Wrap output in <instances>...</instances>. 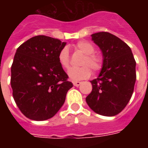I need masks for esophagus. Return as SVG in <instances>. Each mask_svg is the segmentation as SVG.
Listing matches in <instances>:
<instances>
[{"mask_svg":"<svg viewBox=\"0 0 148 148\" xmlns=\"http://www.w3.org/2000/svg\"><path fill=\"white\" fill-rule=\"evenodd\" d=\"M82 82H74V86H79Z\"/></svg>","mask_w":148,"mask_h":148,"instance_id":"1","label":"esophagus"}]
</instances>
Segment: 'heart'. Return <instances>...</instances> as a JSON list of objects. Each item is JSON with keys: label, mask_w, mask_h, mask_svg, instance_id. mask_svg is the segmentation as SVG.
Returning <instances> with one entry per match:
<instances>
[{"label": "heart", "mask_w": 148, "mask_h": 148, "mask_svg": "<svg viewBox=\"0 0 148 148\" xmlns=\"http://www.w3.org/2000/svg\"><path fill=\"white\" fill-rule=\"evenodd\" d=\"M75 48L85 55V57L81 62L82 66L71 68L68 71V76L73 81L82 80L88 78L91 75V70L93 72H98L103 67L104 58L101 55L94 53L95 48L90 42L87 41H79L75 44ZM59 64L63 69L67 70L70 67V54L66 47H64L59 51L58 55Z\"/></svg>", "instance_id": "heart-1"}]
</instances>
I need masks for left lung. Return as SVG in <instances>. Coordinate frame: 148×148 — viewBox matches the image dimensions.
Masks as SVG:
<instances>
[{"instance_id": "obj_1", "label": "left lung", "mask_w": 148, "mask_h": 148, "mask_svg": "<svg viewBox=\"0 0 148 148\" xmlns=\"http://www.w3.org/2000/svg\"><path fill=\"white\" fill-rule=\"evenodd\" d=\"M102 52L104 65L96 79L90 81L92 92L88 106L96 113L113 116L129 102L136 83V61L128 46L114 35L101 32L91 35Z\"/></svg>"}]
</instances>
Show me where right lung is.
Masks as SVG:
<instances>
[{"label":"right lung","instance_id":"right-lung-1","mask_svg":"<svg viewBox=\"0 0 148 148\" xmlns=\"http://www.w3.org/2000/svg\"><path fill=\"white\" fill-rule=\"evenodd\" d=\"M66 42L36 36L16 50L11 67V86L21 112L33 121L53 117L64 104L73 84L58 60Z\"/></svg>","mask_w":148,"mask_h":148}]
</instances>
